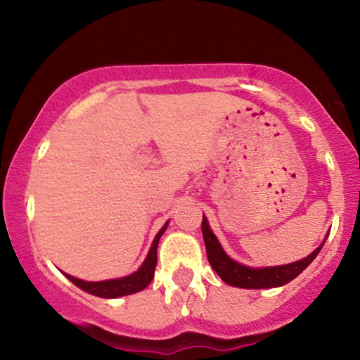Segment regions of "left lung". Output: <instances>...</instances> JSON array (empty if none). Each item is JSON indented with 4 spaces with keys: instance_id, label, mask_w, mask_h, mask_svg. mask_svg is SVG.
I'll return each mask as SVG.
<instances>
[{
    "instance_id": "1",
    "label": "left lung",
    "mask_w": 360,
    "mask_h": 360,
    "mask_svg": "<svg viewBox=\"0 0 360 360\" xmlns=\"http://www.w3.org/2000/svg\"><path fill=\"white\" fill-rule=\"evenodd\" d=\"M201 232H203L205 245H206V255H208L210 264L220 276L221 281H225L226 284L235 288H245V289H269V288H279L288 284L289 281H292L296 276H300L309 264L313 262V259L320 254L321 247H323L325 240L321 242L320 247H316L308 257L296 260V262L284 264V266H272V267H249L243 266V264L237 262L232 257L226 255V252L223 250L221 243L218 242L217 235L210 229V223L206 220L203 214V223H201ZM328 237V233H326Z\"/></svg>"
}]
</instances>
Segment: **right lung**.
<instances>
[{
  "label": "right lung",
  "mask_w": 360,
  "mask_h": 360,
  "mask_svg": "<svg viewBox=\"0 0 360 360\" xmlns=\"http://www.w3.org/2000/svg\"><path fill=\"white\" fill-rule=\"evenodd\" d=\"M169 221H166V225L159 230V233L155 235L154 242H152L150 250H148L146 260H143L142 266L139 267V271H135L134 274L125 276V278H118V279H106V281H82L74 278V276L65 274L71 283L76 284L77 288H81L82 291L89 292L93 296H100V298H120V296H127V295H134V292L142 291L146 289L150 281L154 279V271L157 266V245H159L160 237L162 233L166 232Z\"/></svg>",
  "instance_id": "right-lung-1"
}]
</instances>
